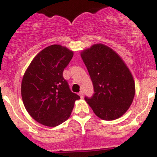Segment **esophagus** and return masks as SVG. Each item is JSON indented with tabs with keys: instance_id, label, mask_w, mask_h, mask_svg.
<instances>
[{
	"instance_id": "obj_1",
	"label": "esophagus",
	"mask_w": 157,
	"mask_h": 157,
	"mask_svg": "<svg viewBox=\"0 0 157 157\" xmlns=\"http://www.w3.org/2000/svg\"><path fill=\"white\" fill-rule=\"evenodd\" d=\"M79 95H80V97H81V98H82L83 97V91H80V93H79Z\"/></svg>"
}]
</instances>
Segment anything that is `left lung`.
Listing matches in <instances>:
<instances>
[{"mask_svg": "<svg viewBox=\"0 0 157 157\" xmlns=\"http://www.w3.org/2000/svg\"><path fill=\"white\" fill-rule=\"evenodd\" d=\"M92 81L94 94L85 100L98 117L116 120L132 103L135 84L132 75L120 57L103 44H95L81 53Z\"/></svg>", "mask_w": 157, "mask_h": 157, "instance_id": "8db88e82", "label": "left lung"}]
</instances>
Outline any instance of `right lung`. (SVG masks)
Returning <instances> with one entry per match:
<instances>
[{"label": "right lung", "instance_id": "1", "mask_svg": "<svg viewBox=\"0 0 157 157\" xmlns=\"http://www.w3.org/2000/svg\"><path fill=\"white\" fill-rule=\"evenodd\" d=\"M73 52L52 45L35 56L21 83V96L26 111L34 120L48 127L67 120L75 100L80 98L70 90L63 77Z\"/></svg>", "mask_w": 157, "mask_h": 157}]
</instances>
